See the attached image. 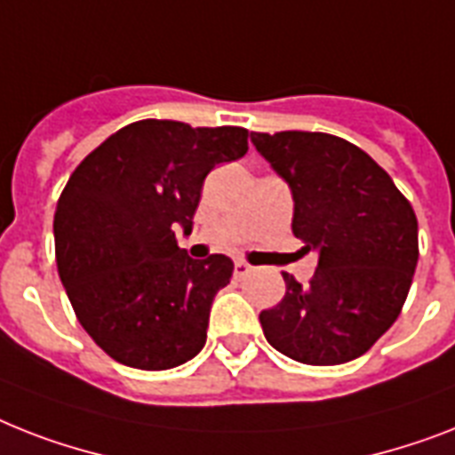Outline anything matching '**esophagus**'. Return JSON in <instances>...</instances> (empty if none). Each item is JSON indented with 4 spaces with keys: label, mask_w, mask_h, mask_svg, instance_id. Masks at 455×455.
<instances>
[{
    "label": "esophagus",
    "mask_w": 455,
    "mask_h": 455,
    "mask_svg": "<svg viewBox=\"0 0 455 455\" xmlns=\"http://www.w3.org/2000/svg\"><path fill=\"white\" fill-rule=\"evenodd\" d=\"M247 273H252V266L247 264V261H243V259H238L234 264V275L235 278H245Z\"/></svg>",
    "instance_id": "obj_1"
}]
</instances>
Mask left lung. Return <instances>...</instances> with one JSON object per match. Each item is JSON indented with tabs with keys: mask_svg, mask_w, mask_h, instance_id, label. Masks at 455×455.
<instances>
[{
	"mask_svg": "<svg viewBox=\"0 0 455 455\" xmlns=\"http://www.w3.org/2000/svg\"><path fill=\"white\" fill-rule=\"evenodd\" d=\"M252 144L291 189V231L317 252L308 285L259 313L266 341L304 364L364 355L397 320L419 261V221L386 170L327 132H252Z\"/></svg>",
	"mask_w": 455,
	"mask_h": 455,
	"instance_id": "8db88e82",
	"label": "left lung"
}]
</instances>
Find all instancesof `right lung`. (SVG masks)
Segmentation results:
<instances>
[{
  "label": "right lung",
  "instance_id": "1",
  "mask_svg": "<svg viewBox=\"0 0 455 455\" xmlns=\"http://www.w3.org/2000/svg\"><path fill=\"white\" fill-rule=\"evenodd\" d=\"M245 151L238 125L135 121L91 151L62 189L58 273L81 327L125 367H180L205 346L210 306L234 261L191 259L175 231L191 234L210 170Z\"/></svg>",
  "mask_w": 455,
  "mask_h": 455
}]
</instances>
